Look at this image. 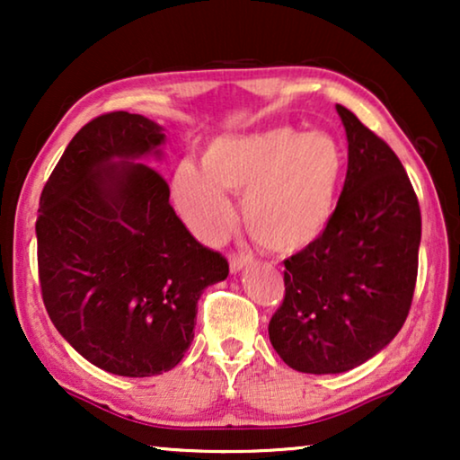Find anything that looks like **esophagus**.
<instances>
[{"label": "esophagus", "mask_w": 460, "mask_h": 460, "mask_svg": "<svg viewBox=\"0 0 460 460\" xmlns=\"http://www.w3.org/2000/svg\"><path fill=\"white\" fill-rule=\"evenodd\" d=\"M251 263H253V260H251V257H247V255H232L230 257V272L232 274L243 272V270L251 266Z\"/></svg>", "instance_id": "34e87169"}]
</instances>
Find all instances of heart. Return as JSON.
<instances>
[{"label":"heart","mask_w":460,"mask_h":460,"mask_svg":"<svg viewBox=\"0 0 460 460\" xmlns=\"http://www.w3.org/2000/svg\"><path fill=\"white\" fill-rule=\"evenodd\" d=\"M343 173L345 155L332 136L270 128L213 137L203 169L194 163L175 169L172 199L200 241L217 243L234 222L226 192L243 194L241 216L249 234L263 249L287 255L323 236Z\"/></svg>","instance_id":"b5f03b06"}]
</instances>
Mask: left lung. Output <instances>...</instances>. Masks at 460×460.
Returning a JSON list of instances; mask_svg holds the SVG:
<instances>
[{
    "instance_id": "1",
    "label": "left lung",
    "mask_w": 460,
    "mask_h": 460,
    "mask_svg": "<svg viewBox=\"0 0 460 460\" xmlns=\"http://www.w3.org/2000/svg\"><path fill=\"white\" fill-rule=\"evenodd\" d=\"M348 136V175L329 226L285 261V301L270 320L288 367L339 375L392 343L412 304L420 209L392 148L337 104Z\"/></svg>"
}]
</instances>
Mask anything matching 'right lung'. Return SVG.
Wrapping results in <instances>:
<instances>
[{
  "instance_id": "right-lung-1",
  "label": "right lung",
  "mask_w": 460,
  "mask_h": 460,
  "mask_svg": "<svg viewBox=\"0 0 460 460\" xmlns=\"http://www.w3.org/2000/svg\"><path fill=\"white\" fill-rule=\"evenodd\" d=\"M163 125L119 111L68 142L43 186L37 263L56 331L93 367L119 376L172 370L190 348L197 304L228 261L190 234L148 167Z\"/></svg>"
}]
</instances>
